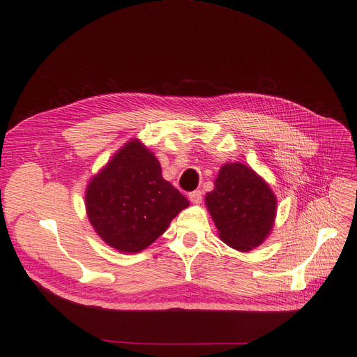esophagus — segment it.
<instances>
[{
    "instance_id": "1",
    "label": "esophagus",
    "mask_w": 357,
    "mask_h": 357,
    "mask_svg": "<svg viewBox=\"0 0 357 357\" xmlns=\"http://www.w3.org/2000/svg\"><path fill=\"white\" fill-rule=\"evenodd\" d=\"M188 198H190V201H191L192 204H199V202L202 201V192H201L199 190L192 191V192H190Z\"/></svg>"
}]
</instances>
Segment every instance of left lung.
Returning a JSON list of instances; mask_svg holds the SVG:
<instances>
[{
  "label": "left lung",
  "instance_id": "left-lung-1",
  "mask_svg": "<svg viewBox=\"0 0 357 357\" xmlns=\"http://www.w3.org/2000/svg\"><path fill=\"white\" fill-rule=\"evenodd\" d=\"M214 183L205 202L221 240L241 252L257 248L271 233L276 213L269 186L243 163L224 165Z\"/></svg>",
  "mask_w": 357,
  "mask_h": 357
}]
</instances>
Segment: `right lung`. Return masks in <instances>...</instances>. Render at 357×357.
<instances>
[{
    "label": "right lung",
    "instance_id": "1",
    "mask_svg": "<svg viewBox=\"0 0 357 357\" xmlns=\"http://www.w3.org/2000/svg\"><path fill=\"white\" fill-rule=\"evenodd\" d=\"M85 201L98 236L126 253H137L152 245L190 205L162 178L159 160L137 140L128 142L92 178Z\"/></svg>",
    "mask_w": 357,
    "mask_h": 357
}]
</instances>
